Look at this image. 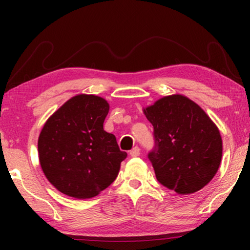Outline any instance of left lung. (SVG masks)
<instances>
[{
	"label": "left lung",
	"instance_id": "1",
	"mask_svg": "<svg viewBox=\"0 0 250 250\" xmlns=\"http://www.w3.org/2000/svg\"><path fill=\"white\" fill-rule=\"evenodd\" d=\"M109 104L95 95H77L56 110L42 129L41 167L50 184L66 195L91 198L117 179L126 153L104 130Z\"/></svg>",
	"mask_w": 250,
	"mask_h": 250
}]
</instances>
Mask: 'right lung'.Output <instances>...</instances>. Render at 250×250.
<instances>
[{
  "instance_id": "1",
  "label": "right lung",
  "mask_w": 250,
  "mask_h": 250,
  "mask_svg": "<svg viewBox=\"0 0 250 250\" xmlns=\"http://www.w3.org/2000/svg\"><path fill=\"white\" fill-rule=\"evenodd\" d=\"M143 112L154 129L149 159L160 183L181 195L208 184L221 166L223 141L204 110L188 97L172 95Z\"/></svg>"
}]
</instances>
